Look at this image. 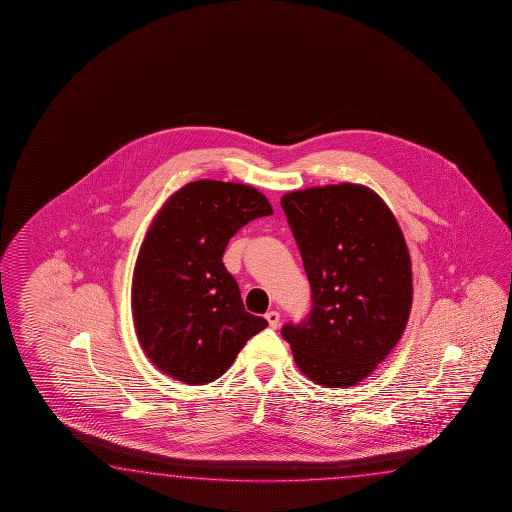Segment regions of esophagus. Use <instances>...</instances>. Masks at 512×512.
<instances>
[{
	"instance_id": "1",
	"label": "esophagus",
	"mask_w": 512,
	"mask_h": 512,
	"mask_svg": "<svg viewBox=\"0 0 512 512\" xmlns=\"http://www.w3.org/2000/svg\"><path fill=\"white\" fill-rule=\"evenodd\" d=\"M265 319H267V322H269L270 328H278V326H279V313L278 312L265 313Z\"/></svg>"
}]
</instances>
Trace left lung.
<instances>
[{"mask_svg": "<svg viewBox=\"0 0 512 512\" xmlns=\"http://www.w3.org/2000/svg\"><path fill=\"white\" fill-rule=\"evenodd\" d=\"M312 286V312L286 324L297 367L326 389L353 387L407 328L412 263L389 206L364 184L340 182L281 197Z\"/></svg>", "mask_w": 512, "mask_h": 512, "instance_id": "8db88e82", "label": "left lung"}]
</instances>
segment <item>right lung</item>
<instances>
[{
  "label": "right lung",
  "mask_w": 512,
  "mask_h": 512,
  "mask_svg": "<svg viewBox=\"0 0 512 512\" xmlns=\"http://www.w3.org/2000/svg\"><path fill=\"white\" fill-rule=\"evenodd\" d=\"M272 213L256 188L209 179L188 182L157 211L139 247L130 304L139 346L161 373L206 385L267 328L245 312L222 256L240 227Z\"/></svg>",
  "instance_id": "obj_1"
}]
</instances>
